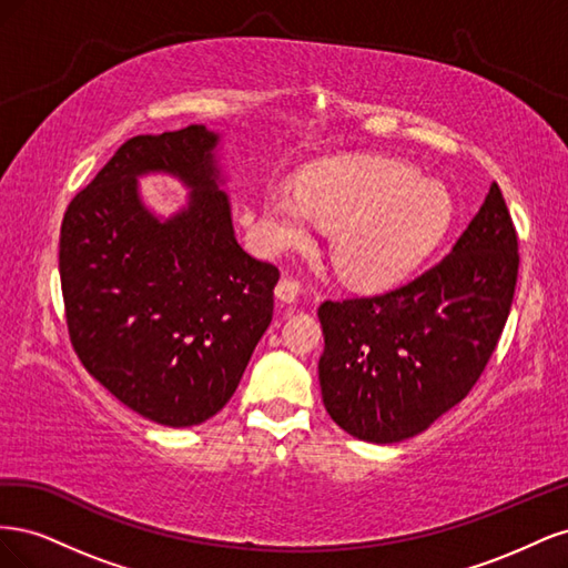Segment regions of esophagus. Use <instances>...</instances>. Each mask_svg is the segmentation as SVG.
<instances>
[{
    "label": "esophagus",
    "instance_id": "34e87169",
    "mask_svg": "<svg viewBox=\"0 0 568 568\" xmlns=\"http://www.w3.org/2000/svg\"><path fill=\"white\" fill-rule=\"evenodd\" d=\"M301 294V284L298 280H291V277H282L274 286V296H277L282 303H294Z\"/></svg>",
    "mask_w": 568,
    "mask_h": 568
}]
</instances>
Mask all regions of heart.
<instances>
[{
  "label": "heart",
  "instance_id": "obj_1",
  "mask_svg": "<svg viewBox=\"0 0 568 568\" xmlns=\"http://www.w3.org/2000/svg\"><path fill=\"white\" fill-rule=\"evenodd\" d=\"M274 244L305 242L311 222L334 230L332 257L343 280L379 288L400 282L448 236V189L405 163L359 156L307 170L301 189L274 186L265 199Z\"/></svg>",
  "mask_w": 568,
  "mask_h": 568
}]
</instances>
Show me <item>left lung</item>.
<instances>
[{
	"label": "left lung",
	"instance_id": "obj_1",
	"mask_svg": "<svg viewBox=\"0 0 568 568\" xmlns=\"http://www.w3.org/2000/svg\"><path fill=\"white\" fill-rule=\"evenodd\" d=\"M517 277V227L493 182L440 263L384 294L320 305V386L329 417L367 443L422 434L484 374Z\"/></svg>",
	"mask_w": 568,
	"mask_h": 568
}]
</instances>
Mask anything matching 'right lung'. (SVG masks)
<instances>
[{
    "label": "right lung",
    "mask_w": 568,
    "mask_h": 568,
    "mask_svg": "<svg viewBox=\"0 0 568 568\" xmlns=\"http://www.w3.org/2000/svg\"><path fill=\"white\" fill-rule=\"evenodd\" d=\"M205 125L136 134L71 199L59 272L73 351L115 398L156 424L194 426L225 407L265 334L277 265L239 244ZM178 174L190 205L161 223L135 175Z\"/></svg>",
    "instance_id": "obj_1"
}]
</instances>
